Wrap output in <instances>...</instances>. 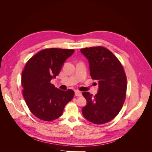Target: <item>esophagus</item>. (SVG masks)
I'll return each mask as SVG.
<instances>
[{
    "mask_svg": "<svg viewBox=\"0 0 152 152\" xmlns=\"http://www.w3.org/2000/svg\"><path fill=\"white\" fill-rule=\"evenodd\" d=\"M75 95L76 96H82V93L81 92H80V91H76L75 92Z\"/></svg>",
    "mask_w": 152,
    "mask_h": 152,
    "instance_id": "1",
    "label": "esophagus"
}]
</instances>
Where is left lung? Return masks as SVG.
Returning <instances> with one entry per match:
<instances>
[{
    "mask_svg": "<svg viewBox=\"0 0 152 152\" xmlns=\"http://www.w3.org/2000/svg\"><path fill=\"white\" fill-rule=\"evenodd\" d=\"M89 63L90 75L97 80L99 90L95 96L82 93L87 104L82 110L87 121L95 124L107 123L115 117L126 97L127 77L121 63L102 46L80 49Z\"/></svg>",
    "mask_w": 152,
    "mask_h": 152,
    "instance_id": "left-lung-1",
    "label": "left lung"
}]
</instances>
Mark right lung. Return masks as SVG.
I'll list each match as a JSON object with an SVG mask.
<instances>
[{
    "label": "right lung",
    "instance_id": "obj_1",
    "mask_svg": "<svg viewBox=\"0 0 152 152\" xmlns=\"http://www.w3.org/2000/svg\"><path fill=\"white\" fill-rule=\"evenodd\" d=\"M74 49L49 48L40 50L26 62L21 75L23 95L30 112L40 120L52 121L63 113L74 91H62L50 83Z\"/></svg>",
    "mask_w": 152,
    "mask_h": 152
}]
</instances>
